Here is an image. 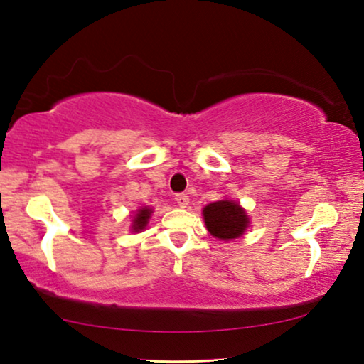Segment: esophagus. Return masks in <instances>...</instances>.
Here are the masks:
<instances>
[{
    "label": "esophagus",
    "mask_w": 364,
    "mask_h": 364,
    "mask_svg": "<svg viewBox=\"0 0 364 364\" xmlns=\"http://www.w3.org/2000/svg\"><path fill=\"white\" fill-rule=\"evenodd\" d=\"M175 200H176V204L180 205V207H188V204H189V196L184 194V193L176 194V196H175Z\"/></svg>",
    "instance_id": "34e87169"
}]
</instances>
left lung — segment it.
<instances>
[{
  "label": "left lung",
  "mask_w": 364,
  "mask_h": 364,
  "mask_svg": "<svg viewBox=\"0 0 364 364\" xmlns=\"http://www.w3.org/2000/svg\"><path fill=\"white\" fill-rule=\"evenodd\" d=\"M207 230L218 239H236L249 225L245 212L232 200H218L204 208Z\"/></svg>",
  "instance_id": "1"
}]
</instances>
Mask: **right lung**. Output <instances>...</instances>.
I'll list each match as a JSON object with an SVG mask.
<instances>
[{
  "label": "right lung",
  "instance_id": "right-lung-1",
  "mask_svg": "<svg viewBox=\"0 0 364 364\" xmlns=\"http://www.w3.org/2000/svg\"><path fill=\"white\" fill-rule=\"evenodd\" d=\"M149 217H151V208H139V212L136 213V217H134V221H133V230L134 231L144 230L147 221H149Z\"/></svg>",
  "mask_w": 364,
  "mask_h": 364
}]
</instances>
